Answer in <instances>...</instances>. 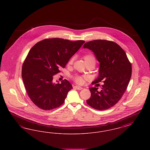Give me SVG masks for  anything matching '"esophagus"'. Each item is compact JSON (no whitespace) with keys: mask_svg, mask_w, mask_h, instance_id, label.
Listing matches in <instances>:
<instances>
[{"mask_svg":"<svg viewBox=\"0 0 150 150\" xmlns=\"http://www.w3.org/2000/svg\"><path fill=\"white\" fill-rule=\"evenodd\" d=\"M74 88H76V89H78V90H81V89H83V88H82V87L79 86H74Z\"/></svg>","mask_w":150,"mask_h":150,"instance_id":"esophagus-1","label":"esophagus"}]
</instances>
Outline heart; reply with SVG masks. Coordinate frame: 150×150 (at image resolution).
<instances>
[{
  "mask_svg": "<svg viewBox=\"0 0 150 150\" xmlns=\"http://www.w3.org/2000/svg\"><path fill=\"white\" fill-rule=\"evenodd\" d=\"M83 58L84 59L86 64H92L95 66L96 62V57H94V56L92 54H91V53L86 54L83 56ZM72 62H73V59L71 58L68 62V64L69 65L71 64H72ZM74 81L76 83L81 84L83 82L84 77L77 75L74 78Z\"/></svg>",
  "mask_w": 150,
  "mask_h": 150,
  "instance_id": "b5f03b06",
  "label": "heart"
}]
</instances>
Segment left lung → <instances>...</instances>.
<instances>
[{
  "instance_id": "1",
  "label": "left lung",
  "mask_w": 150,
  "mask_h": 150,
  "mask_svg": "<svg viewBox=\"0 0 150 150\" xmlns=\"http://www.w3.org/2000/svg\"><path fill=\"white\" fill-rule=\"evenodd\" d=\"M83 48L92 50L100 63L98 77L93 83L103 82L100 91L98 88H89L91 96L87 104L98 110L113 107L126 91L132 75V65L125 51L117 43L106 40L87 42Z\"/></svg>"
}]
</instances>
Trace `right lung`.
<instances>
[{
  "mask_svg": "<svg viewBox=\"0 0 150 150\" xmlns=\"http://www.w3.org/2000/svg\"><path fill=\"white\" fill-rule=\"evenodd\" d=\"M84 43V40L45 39L30 50L22 65V78L29 98L37 107L51 110L64 103L72 86L67 80L61 84L53 83V76L65 67Z\"/></svg>",
  "mask_w": 150,
  "mask_h": 150,
  "instance_id": "add662e5",
  "label": "right lung"
}]
</instances>
